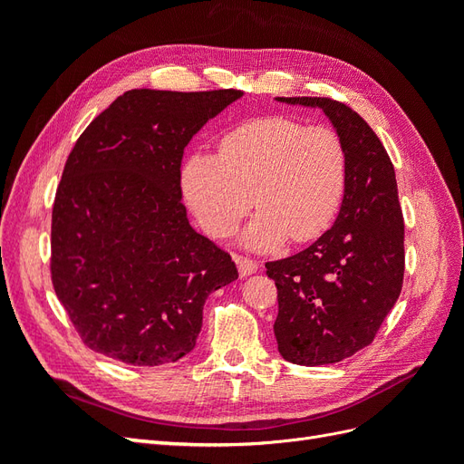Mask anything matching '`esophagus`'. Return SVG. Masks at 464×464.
I'll return each instance as SVG.
<instances>
[{"label": "esophagus", "instance_id": "34e87169", "mask_svg": "<svg viewBox=\"0 0 464 464\" xmlns=\"http://www.w3.org/2000/svg\"><path fill=\"white\" fill-rule=\"evenodd\" d=\"M234 261H236L237 271H240L242 276L254 275L259 269V265L254 259H247V257H242V256H234Z\"/></svg>", "mask_w": 464, "mask_h": 464}]
</instances>
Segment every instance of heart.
Returning <instances> with one entry per match:
<instances>
[{"instance_id": "heart-1", "label": "heart", "mask_w": 464, "mask_h": 464, "mask_svg": "<svg viewBox=\"0 0 464 464\" xmlns=\"http://www.w3.org/2000/svg\"><path fill=\"white\" fill-rule=\"evenodd\" d=\"M344 188L341 137L325 125L304 128L288 118L237 125L220 139L218 157L198 150L181 168L184 198L213 237L230 236L251 205L259 208L244 234V244L257 251L325 232Z\"/></svg>"}]
</instances>
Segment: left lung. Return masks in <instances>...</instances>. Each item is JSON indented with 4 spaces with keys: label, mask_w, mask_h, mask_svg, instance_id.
Listing matches in <instances>:
<instances>
[{
    "label": "left lung",
    "mask_w": 464,
    "mask_h": 464,
    "mask_svg": "<svg viewBox=\"0 0 464 464\" xmlns=\"http://www.w3.org/2000/svg\"><path fill=\"white\" fill-rule=\"evenodd\" d=\"M278 102L321 108L346 152L341 213L300 254L265 263L278 292V353L298 366H325L366 348L395 305L404 276V220L395 168L370 125L331 98Z\"/></svg>",
    "instance_id": "left-lung-1"
}]
</instances>
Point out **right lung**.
Masks as SVG:
<instances>
[{"mask_svg":"<svg viewBox=\"0 0 464 464\" xmlns=\"http://www.w3.org/2000/svg\"><path fill=\"white\" fill-rule=\"evenodd\" d=\"M234 89L118 96L69 152L52 210V283L94 353L131 366L189 354L232 257L191 228L184 149L237 101Z\"/></svg>","mask_w":464,"mask_h":464,"instance_id":"1","label":"right lung"}]
</instances>
